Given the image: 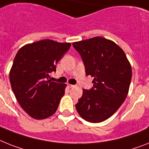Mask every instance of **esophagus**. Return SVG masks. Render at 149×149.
I'll use <instances>...</instances> for the list:
<instances>
[{"label": "esophagus", "mask_w": 149, "mask_h": 149, "mask_svg": "<svg viewBox=\"0 0 149 149\" xmlns=\"http://www.w3.org/2000/svg\"><path fill=\"white\" fill-rule=\"evenodd\" d=\"M68 87H69L70 88H74V85H73V84H68Z\"/></svg>", "instance_id": "34e87169"}]
</instances>
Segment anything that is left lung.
I'll return each mask as SVG.
<instances>
[{"label": "left lung", "instance_id": "8db88e82", "mask_svg": "<svg viewBox=\"0 0 149 149\" xmlns=\"http://www.w3.org/2000/svg\"><path fill=\"white\" fill-rule=\"evenodd\" d=\"M81 55L87 75L94 77L93 88L83 89L76 110L86 121L101 123L126 100L132 78V67L126 54L113 41L97 36L73 42Z\"/></svg>", "mask_w": 149, "mask_h": 149}]
</instances>
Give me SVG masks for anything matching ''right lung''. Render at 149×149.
I'll use <instances>...</instances> for the list:
<instances>
[{
  "label": "right lung",
  "instance_id": "right-lung-1",
  "mask_svg": "<svg viewBox=\"0 0 149 149\" xmlns=\"http://www.w3.org/2000/svg\"><path fill=\"white\" fill-rule=\"evenodd\" d=\"M71 45L42 39L23 45L17 52L10 71V81L20 107L33 119L44 120L57 110L67 85L48 78L56 71L55 65Z\"/></svg>",
  "mask_w": 149,
  "mask_h": 149
}]
</instances>
